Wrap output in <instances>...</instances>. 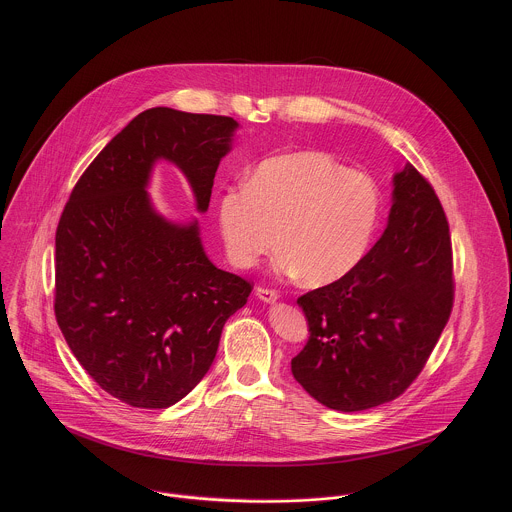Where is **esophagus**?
Masks as SVG:
<instances>
[{
    "instance_id": "esophagus-1",
    "label": "esophagus",
    "mask_w": 512,
    "mask_h": 512,
    "mask_svg": "<svg viewBox=\"0 0 512 512\" xmlns=\"http://www.w3.org/2000/svg\"><path fill=\"white\" fill-rule=\"evenodd\" d=\"M257 298L267 302V304H271V302H275L279 298V291L271 289V287H265V285H259L257 287Z\"/></svg>"
}]
</instances>
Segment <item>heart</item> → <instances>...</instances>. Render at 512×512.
<instances>
[{
  "label": "heart",
  "instance_id": "b5f03b06",
  "mask_svg": "<svg viewBox=\"0 0 512 512\" xmlns=\"http://www.w3.org/2000/svg\"><path fill=\"white\" fill-rule=\"evenodd\" d=\"M381 194L375 182L322 152L261 162L247 184L218 200V227L229 259L253 267L277 247V269L328 285L354 271L375 239Z\"/></svg>",
  "mask_w": 512,
  "mask_h": 512
}]
</instances>
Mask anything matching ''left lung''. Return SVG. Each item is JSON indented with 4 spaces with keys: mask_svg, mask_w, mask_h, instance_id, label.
<instances>
[{
    "mask_svg": "<svg viewBox=\"0 0 512 512\" xmlns=\"http://www.w3.org/2000/svg\"><path fill=\"white\" fill-rule=\"evenodd\" d=\"M446 212L415 166L395 176L389 225L346 277L298 298L310 338L294 379L322 405L364 411L419 377L454 308Z\"/></svg>",
    "mask_w": 512,
    "mask_h": 512,
    "instance_id": "1",
    "label": "left lung"
}]
</instances>
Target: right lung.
<instances>
[{
	"mask_svg": "<svg viewBox=\"0 0 512 512\" xmlns=\"http://www.w3.org/2000/svg\"><path fill=\"white\" fill-rule=\"evenodd\" d=\"M235 127L225 115L143 111L89 164L60 214L56 322L91 379L131 407L186 397L253 289L208 261L196 223L164 221L145 192L154 160L166 158L206 210Z\"/></svg>",
	"mask_w": 512,
	"mask_h": 512,
	"instance_id": "obj_1",
	"label": "right lung"
}]
</instances>
